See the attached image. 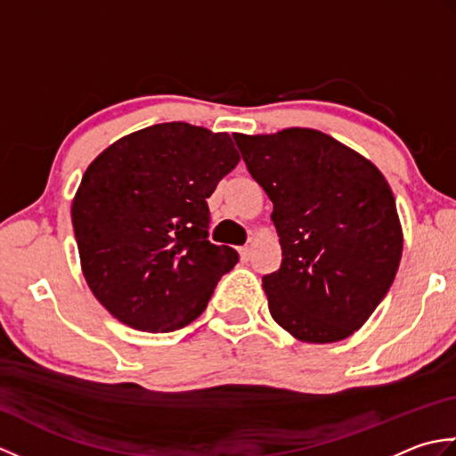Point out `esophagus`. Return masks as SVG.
<instances>
[{
    "label": "esophagus",
    "mask_w": 456,
    "mask_h": 456,
    "mask_svg": "<svg viewBox=\"0 0 456 456\" xmlns=\"http://www.w3.org/2000/svg\"><path fill=\"white\" fill-rule=\"evenodd\" d=\"M250 253H253V250H250V247H240L239 248V255H240V258H243V260H248Z\"/></svg>",
    "instance_id": "esophagus-1"
}]
</instances>
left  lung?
<instances>
[{
  "mask_svg": "<svg viewBox=\"0 0 456 456\" xmlns=\"http://www.w3.org/2000/svg\"><path fill=\"white\" fill-rule=\"evenodd\" d=\"M273 201L282 265L263 278L274 322L304 343L358 331L398 273L403 233L384 174L317 129L233 134Z\"/></svg>",
  "mask_w": 456,
  "mask_h": 456,
  "instance_id": "1",
  "label": "left lung"
}]
</instances>
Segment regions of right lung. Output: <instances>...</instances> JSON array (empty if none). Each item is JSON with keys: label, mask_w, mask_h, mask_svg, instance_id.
I'll return each mask as SVG.
<instances>
[{"label": "right lung", "mask_w": 456, "mask_h": 456, "mask_svg": "<svg viewBox=\"0 0 456 456\" xmlns=\"http://www.w3.org/2000/svg\"><path fill=\"white\" fill-rule=\"evenodd\" d=\"M239 160L229 133L172 121L125 134L86 168L74 235L86 282L115 319L168 333L201 315L239 260L208 240V198Z\"/></svg>", "instance_id": "obj_1"}]
</instances>
